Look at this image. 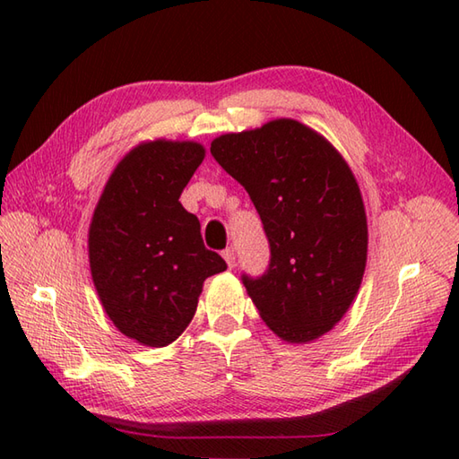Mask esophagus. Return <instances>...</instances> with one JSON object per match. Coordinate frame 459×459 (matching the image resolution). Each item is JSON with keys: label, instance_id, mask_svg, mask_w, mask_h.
I'll return each instance as SVG.
<instances>
[{"label": "esophagus", "instance_id": "34e87169", "mask_svg": "<svg viewBox=\"0 0 459 459\" xmlns=\"http://www.w3.org/2000/svg\"><path fill=\"white\" fill-rule=\"evenodd\" d=\"M222 258L227 260V264H229V268H235V260H237V256H235V248H224L222 250Z\"/></svg>", "mask_w": 459, "mask_h": 459}]
</instances>
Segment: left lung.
<instances>
[{
  "instance_id": "obj_1",
  "label": "left lung",
  "mask_w": 459,
  "mask_h": 459,
  "mask_svg": "<svg viewBox=\"0 0 459 459\" xmlns=\"http://www.w3.org/2000/svg\"><path fill=\"white\" fill-rule=\"evenodd\" d=\"M212 158L250 195L264 224L270 264L242 284L260 317L288 343L333 329L367 264V214L347 161L316 130L290 118L224 134Z\"/></svg>"
}]
</instances>
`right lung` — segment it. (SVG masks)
Wrapping results in <instances>:
<instances>
[{
    "label": "right lung",
    "instance_id": "right-lung-1",
    "mask_svg": "<svg viewBox=\"0 0 459 459\" xmlns=\"http://www.w3.org/2000/svg\"><path fill=\"white\" fill-rule=\"evenodd\" d=\"M204 148L140 143L116 165L89 230L94 288L126 337L165 347L191 324L203 281L227 270L203 245L201 222L179 203Z\"/></svg>",
    "mask_w": 459,
    "mask_h": 459
}]
</instances>
